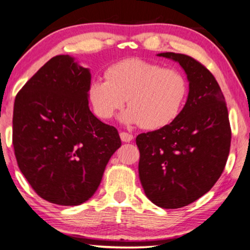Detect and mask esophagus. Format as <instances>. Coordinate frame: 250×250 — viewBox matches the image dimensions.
<instances>
[{
  "mask_svg": "<svg viewBox=\"0 0 250 250\" xmlns=\"http://www.w3.org/2000/svg\"><path fill=\"white\" fill-rule=\"evenodd\" d=\"M120 136H121L122 142H125V143H128V142H130L134 138L132 134H128V133H125V132H122L120 134Z\"/></svg>",
  "mask_w": 250,
  "mask_h": 250,
  "instance_id": "34e87169",
  "label": "esophagus"
}]
</instances>
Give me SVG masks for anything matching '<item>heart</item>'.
Returning <instances> with one entry per match:
<instances>
[{"label":"heart","instance_id":"b5f03b06","mask_svg":"<svg viewBox=\"0 0 250 250\" xmlns=\"http://www.w3.org/2000/svg\"><path fill=\"white\" fill-rule=\"evenodd\" d=\"M105 79H95L88 87L95 114L108 120L126 101L129 107L122 113L121 121L127 125L142 124L146 129H159L174 122L188 93L181 72L137 58L109 66Z\"/></svg>","mask_w":250,"mask_h":250}]
</instances>
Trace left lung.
Instances as JSON below:
<instances>
[{
	"instance_id": "1",
	"label": "left lung",
	"mask_w": 250,
	"mask_h": 250,
	"mask_svg": "<svg viewBox=\"0 0 250 250\" xmlns=\"http://www.w3.org/2000/svg\"><path fill=\"white\" fill-rule=\"evenodd\" d=\"M178 62L189 94L170 125L136 137L138 174L145 194L163 209H178L206 194L227 162L231 130L224 94L213 75L197 60L174 52L157 53Z\"/></svg>"
}]
</instances>
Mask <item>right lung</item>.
<instances>
[{"label":"right lung","instance_id":"1","mask_svg":"<svg viewBox=\"0 0 250 250\" xmlns=\"http://www.w3.org/2000/svg\"><path fill=\"white\" fill-rule=\"evenodd\" d=\"M90 83L89 69L60 55L15 97L13 146L19 167L38 195L59 206L89 200L122 145L117 129L90 112Z\"/></svg>","mask_w":250,"mask_h":250}]
</instances>
